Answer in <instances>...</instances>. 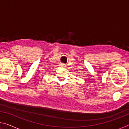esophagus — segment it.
Here are the masks:
<instances>
[{
    "instance_id": "esophagus-1",
    "label": "esophagus",
    "mask_w": 129,
    "mask_h": 129,
    "mask_svg": "<svg viewBox=\"0 0 129 129\" xmlns=\"http://www.w3.org/2000/svg\"><path fill=\"white\" fill-rule=\"evenodd\" d=\"M62 65V67H65V65H64V64H62V65Z\"/></svg>"
}]
</instances>
